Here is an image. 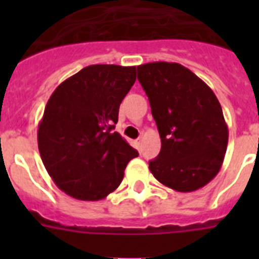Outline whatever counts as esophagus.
<instances>
[{
	"instance_id": "obj_1",
	"label": "esophagus",
	"mask_w": 259,
	"mask_h": 259,
	"mask_svg": "<svg viewBox=\"0 0 259 259\" xmlns=\"http://www.w3.org/2000/svg\"><path fill=\"white\" fill-rule=\"evenodd\" d=\"M142 141H144V138H142V137H140V138H138V140H137V145H138V148H141Z\"/></svg>"
}]
</instances>
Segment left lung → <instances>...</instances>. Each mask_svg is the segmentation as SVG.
I'll return each mask as SVG.
<instances>
[{
  "label": "left lung",
  "instance_id": "left-lung-1",
  "mask_svg": "<svg viewBox=\"0 0 259 259\" xmlns=\"http://www.w3.org/2000/svg\"><path fill=\"white\" fill-rule=\"evenodd\" d=\"M137 72L161 138L150 172L179 192L204 187L221 170L229 142L217 95L179 63H146Z\"/></svg>",
  "mask_w": 259,
  "mask_h": 259
}]
</instances>
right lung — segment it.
Here are the masks:
<instances>
[{"mask_svg":"<svg viewBox=\"0 0 259 259\" xmlns=\"http://www.w3.org/2000/svg\"><path fill=\"white\" fill-rule=\"evenodd\" d=\"M134 82L136 67L94 64L60 83L47 102L38 123V152L55 184L71 197H106L138 156L113 132L119 105Z\"/></svg>","mask_w":259,"mask_h":259,"instance_id":"obj_1","label":"right lung"}]
</instances>
